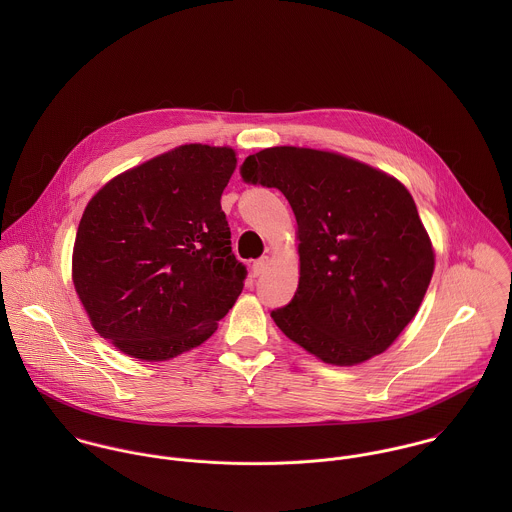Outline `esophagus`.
Returning a JSON list of instances; mask_svg holds the SVG:
<instances>
[{
    "label": "esophagus",
    "mask_w": 512,
    "mask_h": 512,
    "mask_svg": "<svg viewBox=\"0 0 512 512\" xmlns=\"http://www.w3.org/2000/svg\"><path fill=\"white\" fill-rule=\"evenodd\" d=\"M270 258L268 256H262L260 260H256L254 262V266H252V272H254V276H262L266 270H268V266H270Z\"/></svg>",
    "instance_id": "1"
}]
</instances>
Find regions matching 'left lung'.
<instances>
[{
    "instance_id": "1",
    "label": "left lung",
    "mask_w": 512,
    "mask_h": 512,
    "mask_svg": "<svg viewBox=\"0 0 512 512\" xmlns=\"http://www.w3.org/2000/svg\"><path fill=\"white\" fill-rule=\"evenodd\" d=\"M242 177L280 189L297 222V292L272 311L282 333L327 365L384 353L416 317L436 268L410 191L359 159L311 147H266L246 157Z\"/></svg>"
}]
</instances>
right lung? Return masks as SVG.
<instances>
[{
  "mask_svg": "<svg viewBox=\"0 0 512 512\" xmlns=\"http://www.w3.org/2000/svg\"><path fill=\"white\" fill-rule=\"evenodd\" d=\"M228 146L185 144L110 179L86 205L73 284L94 331L159 363L203 345L244 288L220 195Z\"/></svg>",
  "mask_w": 512,
  "mask_h": 512,
  "instance_id": "obj_1",
  "label": "right lung"
}]
</instances>
